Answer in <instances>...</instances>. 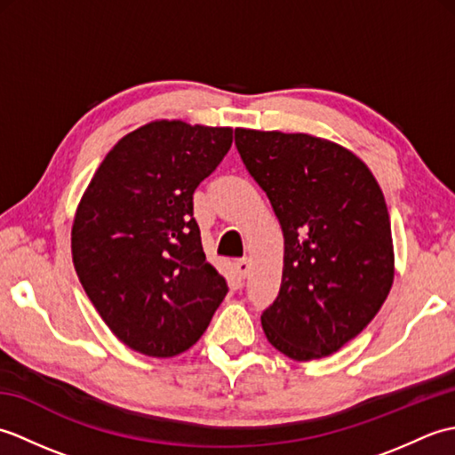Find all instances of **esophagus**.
<instances>
[{
    "instance_id": "34e87169",
    "label": "esophagus",
    "mask_w": 455,
    "mask_h": 455,
    "mask_svg": "<svg viewBox=\"0 0 455 455\" xmlns=\"http://www.w3.org/2000/svg\"><path fill=\"white\" fill-rule=\"evenodd\" d=\"M235 269H236V274H238V277H246L248 275V272H250V262L246 258H243V259H236L235 262Z\"/></svg>"
}]
</instances>
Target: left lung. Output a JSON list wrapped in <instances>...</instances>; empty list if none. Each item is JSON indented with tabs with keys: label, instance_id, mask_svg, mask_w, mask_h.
Returning <instances> with one entry per match:
<instances>
[{
	"label": "left lung",
	"instance_id": "obj_1",
	"mask_svg": "<svg viewBox=\"0 0 455 455\" xmlns=\"http://www.w3.org/2000/svg\"><path fill=\"white\" fill-rule=\"evenodd\" d=\"M250 176L283 230V275L262 328L297 362L331 355L373 321L393 285L387 203L365 164L311 134L236 129Z\"/></svg>",
	"mask_w": 455,
	"mask_h": 455
}]
</instances>
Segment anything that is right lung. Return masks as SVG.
Segmentation results:
<instances>
[{"instance_id": "1", "label": "right lung", "mask_w": 455, "mask_h": 455, "mask_svg": "<svg viewBox=\"0 0 455 455\" xmlns=\"http://www.w3.org/2000/svg\"><path fill=\"white\" fill-rule=\"evenodd\" d=\"M230 144L228 127L144 124L109 150L76 211L72 258L84 291L144 355L189 350L228 293L203 252L193 191Z\"/></svg>"}]
</instances>
